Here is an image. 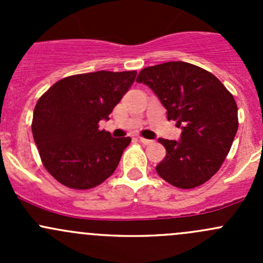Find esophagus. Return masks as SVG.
<instances>
[{
  "mask_svg": "<svg viewBox=\"0 0 263 263\" xmlns=\"http://www.w3.org/2000/svg\"><path fill=\"white\" fill-rule=\"evenodd\" d=\"M140 142H141V144H144V145H151L153 144V140H147V139H144V137H140Z\"/></svg>",
  "mask_w": 263,
  "mask_h": 263,
  "instance_id": "obj_1",
  "label": "esophagus"
}]
</instances>
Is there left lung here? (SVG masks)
Returning <instances> with one entry per match:
<instances>
[{
  "mask_svg": "<svg viewBox=\"0 0 263 263\" xmlns=\"http://www.w3.org/2000/svg\"><path fill=\"white\" fill-rule=\"evenodd\" d=\"M137 82L147 85L182 128L181 140L159 139L166 150L159 176L183 190L208 182L224 163L238 131L234 97L209 71L174 61L145 67Z\"/></svg>",
  "mask_w": 263,
  "mask_h": 263,
  "instance_id": "1",
  "label": "left lung"
}]
</instances>
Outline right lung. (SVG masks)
<instances>
[{
    "label": "right lung",
    "mask_w": 263,
    "mask_h": 263,
    "mask_svg": "<svg viewBox=\"0 0 263 263\" xmlns=\"http://www.w3.org/2000/svg\"><path fill=\"white\" fill-rule=\"evenodd\" d=\"M136 71L80 73L57 81L35 105L34 141L44 168L73 190H90L115 173L131 137L99 129L136 78Z\"/></svg>",
    "instance_id": "add662e5"
}]
</instances>
